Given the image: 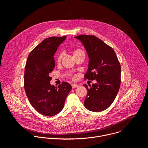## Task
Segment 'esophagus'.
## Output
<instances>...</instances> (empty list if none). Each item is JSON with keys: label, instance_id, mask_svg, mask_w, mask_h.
<instances>
[{"label": "esophagus", "instance_id": "obj_1", "mask_svg": "<svg viewBox=\"0 0 148 148\" xmlns=\"http://www.w3.org/2000/svg\"><path fill=\"white\" fill-rule=\"evenodd\" d=\"M79 86V85L78 84H73L72 85V88H78Z\"/></svg>", "mask_w": 148, "mask_h": 148}]
</instances>
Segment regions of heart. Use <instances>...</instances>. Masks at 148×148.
Here are the masks:
<instances>
[{"label": "heart", "mask_w": 148, "mask_h": 148, "mask_svg": "<svg viewBox=\"0 0 148 148\" xmlns=\"http://www.w3.org/2000/svg\"><path fill=\"white\" fill-rule=\"evenodd\" d=\"M82 52H83L82 50H81V49H75V50L73 51V55H76V54H77V53H78ZM62 57H63V55H62V53H60V54H59V55H58V58H57V62H58V63H60V62H61L62 59Z\"/></svg>", "instance_id": "b5f03b06"}]
</instances>
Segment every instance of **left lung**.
<instances>
[{"instance_id": "1", "label": "left lung", "mask_w": 148, "mask_h": 148, "mask_svg": "<svg viewBox=\"0 0 148 148\" xmlns=\"http://www.w3.org/2000/svg\"><path fill=\"white\" fill-rule=\"evenodd\" d=\"M75 38L82 42L88 56L85 78L97 81L90 88L84 84L88 90L85 107L95 112L103 111L112 104L119 90L120 64L113 48L97 37L82 35Z\"/></svg>"}]
</instances>
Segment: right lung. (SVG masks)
<instances>
[{"label":"right lung","instance_id":"right-lung-1","mask_svg":"<svg viewBox=\"0 0 148 148\" xmlns=\"http://www.w3.org/2000/svg\"><path fill=\"white\" fill-rule=\"evenodd\" d=\"M63 37L44 39L29 54L25 65L24 83L26 95L32 106L40 114L53 116L63 109L72 86L63 82L58 86L51 84L49 73L55 67L54 55L65 40Z\"/></svg>","mask_w":148,"mask_h":148}]
</instances>
